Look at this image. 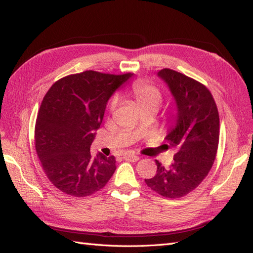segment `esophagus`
I'll return each mask as SVG.
<instances>
[{"instance_id":"obj_1","label":"esophagus","mask_w":253,"mask_h":253,"mask_svg":"<svg viewBox=\"0 0 253 253\" xmlns=\"http://www.w3.org/2000/svg\"><path fill=\"white\" fill-rule=\"evenodd\" d=\"M124 159H125L126 161H131V162H137V161L139 160V158L137 157V155L130 154V153H127V154L124 155Z\"/></svg>"}]
</instances>
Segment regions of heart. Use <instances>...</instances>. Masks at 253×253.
Returning <instances> with one entry per match:
<instances>
[{
  "mask_svg": "<svg viewBox=\"0 0 253 253\" xmlns=\"http://www.w3.org/2000/svg\"><path fill=\"white\" fill-rule=\"evenodd\" d=\"M131 94L133 99L136 101V104L141 112H157L163 101V95L160 89L155 87V85L144 83V82H137L132 84L131 88ZM118 99L114 96L110 102L109 110L112 112L115 110L117 106ZM138 132H140L141 129L138 128Z\"/></svg>",
  "mask_w": 253,
  "mask_h": 253,
  "instance_id": "heart-1",
  "label": "heart"
}]
</instances>
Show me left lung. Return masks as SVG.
Returning <instances> with one entry per match:
<instances>
[{
    "mask_svg": "<svg viewBox=\"0 0 253 253\" xmlns=\"http://www.w3.org/2000/svg\"><path fill=\"white\" fill-rule=\"evenodd\" d=\"M169 85L177 107L175 126L166 136L176 150L174 163L158 169L146 184L159 195L176 199L186 196L201 184L216 157L219 117L215 101L206 85L186 75L164 68L158 73Z\"/></svg>",
    "mask_w": 253,
    "mask_h": 253,
    "instance_id": "1",
    "label": "left lung"
}]
</instances>
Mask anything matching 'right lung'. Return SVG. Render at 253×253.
I'll return each mask as SVG.
<instances>
[{
	"instance_id": "1",
	"label": "right lung",
	"mask_w": 253,
	"mask_h": 253,
	"mask_svg": "<svg viewBox=\"0 0 253 253\" xmlns=\"http://www.w3.org/2000/svg\"><path fill=\"white\" fill-rule=\"evenodd\" d=\"M131 76L85 71L57 80L44 95L36 122V151L57 189L87 197L102 189L114 174L115 158H92L90 146L107 101Z\"/></svg>"
}]
</instances>
